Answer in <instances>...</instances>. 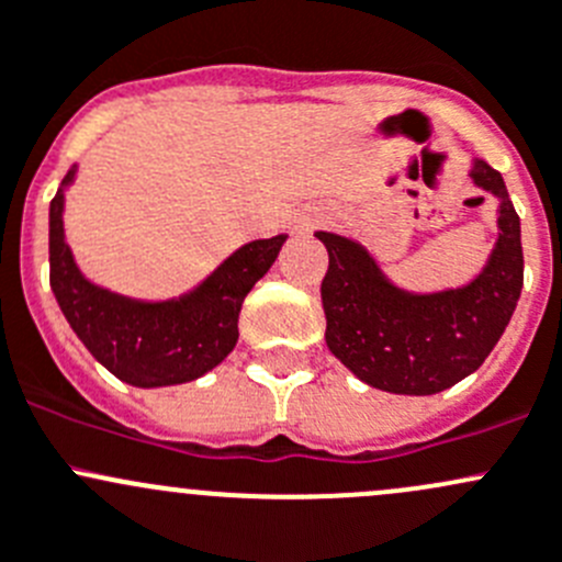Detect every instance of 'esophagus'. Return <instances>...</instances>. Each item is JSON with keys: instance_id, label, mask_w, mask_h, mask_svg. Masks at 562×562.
<instances>
[{"instance_id": "esophagus-1", "label": "esophagus", "mask_w": 562, "mask_h": 562, "mask_svg": "<svg viewBox=\"0 0 562 562\" xmlns=\"http://www.w3.org/2000/svg\"><path fill=\"white\" fill-rule=\"evenodd\" d=\"M311 222H300V229H308Z\"/></svg>"}]
</instances>
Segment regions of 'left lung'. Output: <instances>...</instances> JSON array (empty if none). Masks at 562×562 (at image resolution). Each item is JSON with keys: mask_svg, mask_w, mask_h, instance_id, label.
Masks as SVG:
<instances>
[{"mask_svg": "<svg viewBox=\"0 0 562 562\" xmlns=\"http://www.w3.org/2000/svg\"><path fill=\"white\" fill-rule=\"evenodd\" d=\"M471 178L501 200L497 243L468 286L414 294L386 281L357 240L316 233L329 254L322 281L329 351L375 390L436 395L487 360L522 292L519 216L501 172L473 159Z\"/></svg>", "mask_w": 562, "mask_h": 562, "instance_id": "obj_1", "label": "left lung"}]
</instances>
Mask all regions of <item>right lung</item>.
Listing matches in <instances>:
<instances>
[{
	"label": "right lung",
	"instance_id": "1",
	"mask_svg": "<svg viewBox=\"0 0 562 562\" xmlns=\"http://www.w3.org/2000/svg\"><path fill=\"white\" fill-rule=\"evenodd\" d=\"M50 200V289L86 349L132 386L187 384L213 370L238 344L240 305L270 270L286 235L251 240L224 259L200 286L178 300L143 303L97 286L75 265L65 240V189Z\"/></svg>",
	"mask_w": 562,
	"mask_h": 562
}]
</instances>
